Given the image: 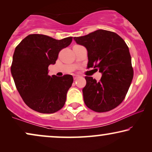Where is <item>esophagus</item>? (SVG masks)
Returning <instances> with one entry per match:
<instances>
[{
    "label": "esophagus",
    "mask_w": 152,
    "mask_h": 152,
    "mask_svg": "<svg viewBox=\"0 0 152 152\" xmlns=\"http://www.w3.org/2000/svg\"><path fill=\"white\" fill-rule=\"evenodd\" d=\"M73 77H74V80H76L77 79V78L79 77V76H77V75H74Z\"/></svg>",
    "instance_id": "obj_1"
}]
</instances>
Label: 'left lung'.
Listing matches in <instances>:
<instances>
[{"mask_svg": "<svg viewBox=\"0 0 152 152\" xmlns=\"http://www.w3.org/2000/svg\"><path fill=\"white\" fill-rule=\"evenodd\" d=\"M74 39L87 49V68L99 70L102 74L99 82L85 77L86 84L82 90L85 104L98 113L115 109L125 98L134 77L132 57L125 41L116 33L104 30Z\"/></svg>", "mask_w": 152, "mask_h": 152, "instance_id": "8db88e82", "label": "left lung"}]
</instances>
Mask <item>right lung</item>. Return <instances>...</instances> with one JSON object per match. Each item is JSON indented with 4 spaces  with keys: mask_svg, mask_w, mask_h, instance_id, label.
<instances>
[{
    "mask_svg": "<svg viewBox=\"0 0 152 152\" xmlns=\"http://www.w3.org/2000/svg\"><path fill=\"white\" fill-rule=\"evenodd\" d=\"M72 37L57 40L46 35H28L16 47L11 72L16 89L30 109L53 113L65 104L72 86L71 75H48V66L55 64L59 52L68 47Z\"/></svg>",
    "mask_w": 152,
    "mask_h": 152,
    "instance_id": "obj_1",
    "label": "right lung"
}]
</instances>
